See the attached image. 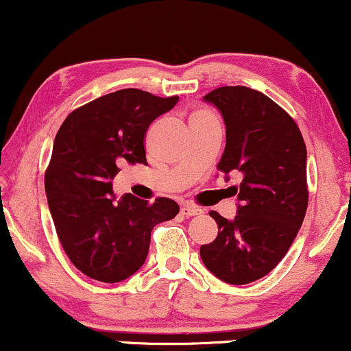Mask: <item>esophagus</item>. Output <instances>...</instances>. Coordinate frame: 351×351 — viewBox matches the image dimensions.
Wrapping results in <instances>:
<instances>
[{
  "label": "esophagus",
  "instance_id": "1",
  "mask_svg": "<svg viewBox=\"0 0 351 351\" xmlns=\"http://www.w3.org/2000/svg\"><path fill=\"white\" fill-rule=\"evenodd\" d=\"M201 213H203V209L198 206H193V204H184V206L181 208V215L186 216V217L198 216V215H201Z\"/></svg>",
  "mask_w": 351,
  "mask_h": 351
}]
</instances>
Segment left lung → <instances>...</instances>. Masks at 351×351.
Segmentation results:
<instances>
[{"label":"left lung","instance_id":"1","mask_svg":"<svg viewBox=\"0 0 351 351\" xmlns=\"http://www.w3.org/2000/svg\"><path fill=\"white\" fill-rule=\"evenodd\" d=\"M226 125V148L217 170L243 175L237 215L209 216L217 237L201 245L203 264L217 279L243 285L267 276L284 259L304 223L308 204L307 148L284 108L244 86L219 87L204 95Z\"/></svg>","mask_w":351,"mask_h":351}]
</instances>
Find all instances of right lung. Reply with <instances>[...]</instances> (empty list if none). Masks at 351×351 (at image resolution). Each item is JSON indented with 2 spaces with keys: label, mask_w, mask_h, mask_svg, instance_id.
I'll return each mask as SVG.
<instances>
[{
  "label": "right lung",
  "mask_w": 351,
  "mask_h": 351,
  "mask_svg": "<svg viewBox=\"0 0 351 351\" xmlns=\"http://www.w3.org/2000/svg\"><path fill=\"white\" fill-rule=\"evenodd\" d=\"M176 102L178 95L122 88L75 108L60 125L44 176L47 204L67 257L90 279L114 284L135 274L153 228L178 215L170 198L150 204L127 193L115 201L112 189L123 165L147 163L145 134Z\"/></svg>",
  "instance_id": "obj_1"
}]
</instances>
